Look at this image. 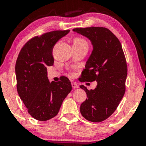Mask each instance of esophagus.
Masks as SVG:
<instances>
[{
    "mask_svg": "<svg viewBox=\"0 0 146 146\" xmlns=\"http://www.w3.org/2000/svg\"><path fill=\"white\" fill-rule=\"evenodd\" d=\"M71 86H72V87H73V88H79L78 84L75 82L71 83Z\"/></svg>",
    "mask_w": 146,
    "mask_h": 146,
    "instance_id": "1",
    "label": "esophagus"
}]
</instances>
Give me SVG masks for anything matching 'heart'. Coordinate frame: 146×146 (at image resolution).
Instances as JSON below:
<instances>
[{
  "label": "heart",
  "instance_id": "1",
  "mask_svg": "<svg viewBox=\"0 0 146 146\" xmlns=\"http://www.w3.org/2000/svg\"><path fill=\"white\" fill-rule=\"evenodd\" d=\"M75 41H84V40H83L82 39H80V38H78V39L75 40Z\"/></svg>",
  "mask_w": 146,
  "mask_h": 146
}]
</instances>
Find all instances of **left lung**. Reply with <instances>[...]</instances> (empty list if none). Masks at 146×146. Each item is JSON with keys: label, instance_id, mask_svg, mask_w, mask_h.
<instances>
[{"label": "left lung", "instance_id": "8db88e82", "mask_svg": "<svg viewBox=\"0 0 146 146\" xmlns=\"http://www.w3.org/2000/svg\"><path fill=\"white\" fill-rule=\"evenodd\" d=\"M73 31L88 38L93 46L80 80L98 83L90 90L80 86L87 95L80 113L88 121L101 122L115 111L124 95L128 72L124 53L118 38L106 28H75Z\"/></svg>", "mask_w": 146, "mask_h": 146}]
</instances>
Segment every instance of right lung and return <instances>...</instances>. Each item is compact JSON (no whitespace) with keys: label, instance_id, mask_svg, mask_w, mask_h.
I'll return each mask as SVG.
<instances>
[{"label":"right lung","instance_id":"right-lung-1","mask_svg":"<svg viewBox=\"0 0 146 146\" xmlns=\"http://www.w3.org/2000/svg\"><path fill=\"white\" fill-rule=\"evenodd\" d=\"M69 30L54 31L36 36L22 48L16 60L17 90L31 117L46 121L58 115L62 104L72 86L66 77L50 82L47 66L54 62L52 51L54 45Z\"/></svg>","mask_w":146,"mask_h":146}]
</instances>
